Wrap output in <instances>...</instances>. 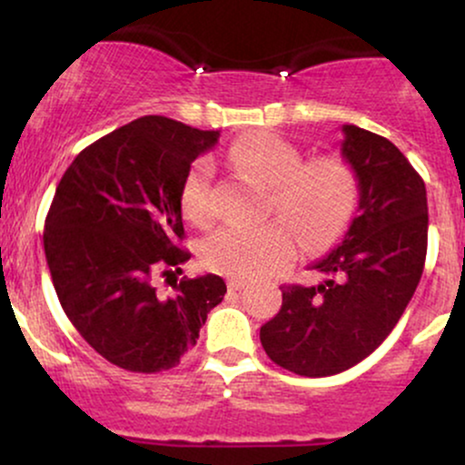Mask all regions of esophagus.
I'll return each mask as SVG.
<instances>
[{"label": "esophagus", "instance_id": "34e87169", "mask_svg": "<svg viewBox=\"0 0 465 465\" xmlns=\"http://www.w3.org/2000/svg\"><path fill=\"white\" fill-rule=\"evenodd\" d=\"M244 286H247V282L240 280V277H229L227 280L229 291H240V288H244Z\"/></svg>", "mask_w": 465, "mask_h": 465}]
</instances>
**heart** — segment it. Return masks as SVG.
I'll return each mask as SVG.
<instances>
[{
	"label": "heart",
	"instance_id": "obj_1",
	"mask_svg": "<svg viewBox=\"0 0 465 465\" xmlns=\"http://www.w3.org/2000/svg\"><path fill=\"white\" fill-rule=\"evenodd\" d=\"M227 162L269 188V212L296 232L303 247H325L343 232L356 194L351 170L343 162L334 157L302 162L297 148L269 133L240 137L229 146ZM212 179L210 162L196 163L185 179L183 212L192 225L203 227L214 218ZM285 226L275 221L260 227H221L203 242V264L240 280L275 273L295 258V234Z\"/></svg>",
	"mask_w": 465,
	"mask_h": 465
}]
</instances>
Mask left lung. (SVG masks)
Listing matches in <instances>:
<instances>
[{"label": "left lung", "instance_id": "1", "mask_svg": "<svg viewBox=\"0 0 465 465\" xmlns=\"http://www.w3.org/2000/svg\"><path fill=\"white\" fill-rule=\"evenodd\" d=\"M341 154L359 181L343 240L312 269L319 286H282V308L260 328L269 359L308 378L341 373L396 328L420 284L429 240L424 181L387 137L343 124Z\"/></svg>", "mask_w": 465, "mask_h": 465}]
</instances>
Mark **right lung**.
<instances>
[{"label":"right lung","mask_w":465,"mask_h":465,"mask_svg":"<svg viewBox=\"0 0 465 465\" xmlns=\"http://www.w3.org/2000/svg\"><path fill=\"white\" fill-rule=\"evenodd\" d=\"M218 135L143 115L84 148L56 185L44 247L58 302L80 336L126 371L177 367L227 292L212 273L174 280L170 297L154 288V277L190 260L181 196L192 162Z\"/></svg>","instance_id":"1"}]
</instances>
